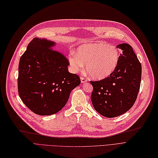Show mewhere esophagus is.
Segmentation results:
<instances>
[{"mask_svg": "<svg viewBox=\"0 0 158 158\" xmlns=\"http://www.w3.org/2000/svg\"><path fill=\"white\" fill-rule=\"evenodd\" d=\"M81 83H85L87 81V79L86 78L83 77H81Z\"/></svg>", "mask_w": 158, "mask_h": 158, "instance_id": "1", "label": "esophagus"}]
</instances>
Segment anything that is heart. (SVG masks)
Listing matches in <instances>:
<instances>
[{"label":"heart","instance_id":"1","mask_svg":"<svg viewBox=\"0 0 158 158\" xmlns=\"http://www.w3.org/2000/svg\"><path fill=\"white\" fill-rule=\"evenodd\" d=\"M119 59L118 49L103 43L81 45L76 51V56L72 55L68 58L73 72H82L86 64L89 75L96 80L104 79L111 75Z\"/></svg>","mask_w":158,"mask_h":158}]
</instances>
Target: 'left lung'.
I'll return each mask as SVG.
<instances>
[{
  "instance_id": "obj_1",
  "label": "left lung",
  "mask_w": 158,
  "mask_h": 158,
  "mask_svg": "<svg viewBox=\"0 0 158 158\" xmlns=\"http://www.w3.org/2000/svg\"><path fill=\"white\" fill-rule=\"evenodd\" d=\"M122 49L118 66L108 77L90 81L91 101L96 111L107 118L126 113L135 102L141 85L142 67L132 47L117 45Z\"/></svg>"
}]
</instances>
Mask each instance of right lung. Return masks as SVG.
<instances>
[{
  "instance_id": "1",
  "label": "right lung",
  "mask_w": 158,
  "mask_h": 158,
  "mask_svg": "<svg viewBox=\"0 0 158 158\" xmlns=\"http://www.w3.org/2000/svg\"><path fill=\"white\" fill-rule=\"evenodd\" d=\"M55 45L52 41L34 38L19 60V97L39 115L58 113L65 106L72 90L81 83L77 74L68 72V60L53 49Z\"/></svg>"
}]
</instances>
